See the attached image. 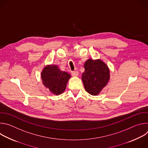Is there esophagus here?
Wrapping results in <instances>:
<instances>
[{
	"label": "esophagus",
	"mask_w": 148,
	"mask_h": 148,
	"mask_svg": "<svg viewBox=\"0 0 148 148\" xmlns=\"http://www.w3.org/2000/svg\"><path fill=\"white\" fill-rule=\"evenodd\" d=\"M71 74L74 77H77L79 73H78V72L77 71H72L71 72Z\"/></svg>",
	"instance_id": "obj_1"
}]
</instances>
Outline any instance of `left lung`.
Returning a JSON list of instances; mask_svg holds the SVG:
<instances>
[{"mask_svg": "<svg viewBox=\"0 0 148 148\" xmlns=\"http://www.w3.org/2000/svg\"><path fill=\"white\" fill-rule=\"evenodd\" d=\"M85 71L82 80L85 90L92 95L99 94L110 79V70L101 59L87 60L84 65Z\"/></svg>", "mask_w": 148, "mask_h": 148, "instance_id": "left-lung-1", "label": "left lung"}]
</instances>
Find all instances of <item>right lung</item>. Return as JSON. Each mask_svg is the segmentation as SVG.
<instances>
[{"instance_id": "obj_1", "label": "right lung", "mask_w": 148, "mask_h": 148, "mask_svg": "<svg viewBox=\"0 0 148 148\" xmlns=\"http://www.w3.org/2000/svg\"><path fill=\"white\" fill-rule=\"evenodd\" d=\"M71 75L62 71L57 65H46L41 73L42 83L54 95H58L66 90L67 84Z\"/></svg>"}]
</instances>
